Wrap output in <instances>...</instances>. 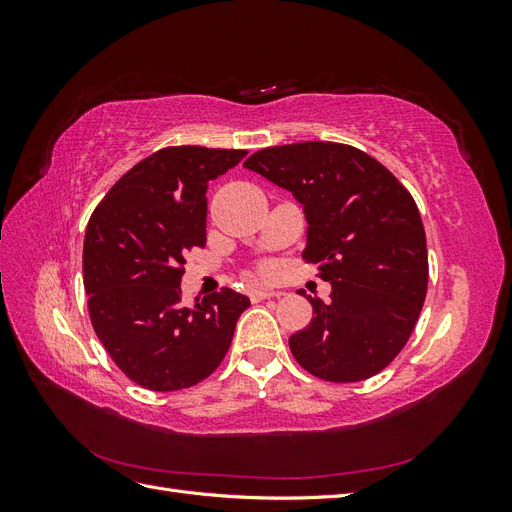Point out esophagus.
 Returning <instances> with one entry per match:
<instances>
[{"instance_id": "esophagus-1", "label": "esophagus", "mask_w": 512, "mask_h": 512, "mask_svg": "<svg viewBox=\"0 0 512 512\" xmlns=\"http://www.w3.org/2000/svg\"><path fill=\"white\" fill-rule=\"evenodd\" d=\"M250 297L254 301H260V299H273V297H282L280 290H269V288H252L250 290Z\"/></svg>"}]
</instances>
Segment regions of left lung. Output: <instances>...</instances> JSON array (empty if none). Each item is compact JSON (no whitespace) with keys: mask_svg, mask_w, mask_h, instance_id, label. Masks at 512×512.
Wrapping results in <instances>:
<instances>
[{"mask_svg":"<svg viewBox=\"0 0 512 512\" xmlns=\"http://www.w3.org/2000/svg\"><path fill=\"white\" fill-rule=\"evenodd\" d=\"M243 166L303 205V258L333 288L329 301L305 294L314 318L288 339L294 359L327 382L376 376L406 346L427 294V241L414 198L389 168L342 143L267 147Z\"/></svg>","mask_w":512,"mask_h":512,"instance_id":"obj_1","label":"left lung"}]
</instances>
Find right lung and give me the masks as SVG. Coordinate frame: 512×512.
Returning <instances> with one entry per match:
<instances>
[{
    "label": "right lung",
    "mask_w": 512,
    "mask_h": 512,
    "mask_svg": "<svg viewBox=\"0 0 512 512\" xmlns=\"http://www.w3.org/2000/svg\"><path fill=\"white\" fill-rule=\"evenodd\" d=\"M247 151L166 147L123 175L91 213L83 243L89 318L117 367L149 391H181L226 356L243 294L181 303L185 254L207 243L209 181Z\"/></svg>",
    "instance_id": "obj_1"
}]
</instances>
